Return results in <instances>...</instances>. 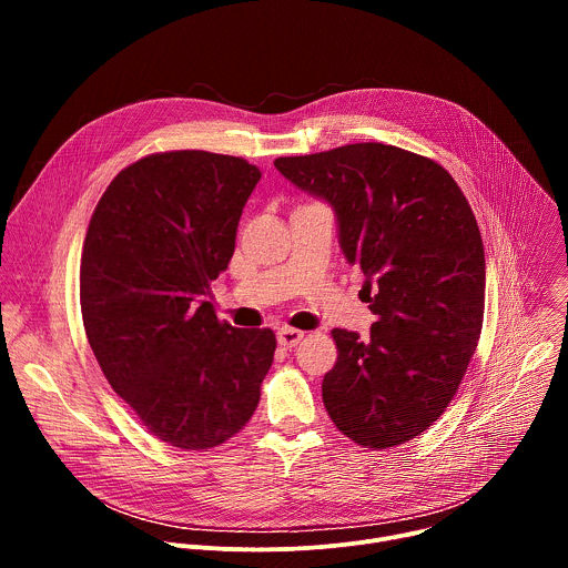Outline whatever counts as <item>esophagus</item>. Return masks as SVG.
Segmentation results:
<instances>
[{
  "mask_svg": "<svg viewBox=\"0 0 568 568\" xmlns=\"http://www.w3.org/2000/svg\"><path fill=\"white\" fill-rule=\"evenodd\" d=\"M276 337H278V344H281L283 348H294V346L303 339V333L296 331V328H287V326H285V328L278 331Z\"/></svg>",
  "mask_w": 568,
  "mask_h": 568,
  "instance_id": "obj_1",
  "label": "esophagus"
}]
</instances>
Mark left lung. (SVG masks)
I'll list each match as a JSON object with an SVG mask.
<instances>
[{
  "mask_svg": "<svg viewBox=\"0 0 568 568\" xmlns=\"http://www.w3.org/2000/svg\"><path fill=\"white\" fill-rule=\"evenodd\" d=\"M274 166L339 222V245L366 278L371 337L333 331L337 362L323 377L335 427L368 449L429 429L467 371L485 307V254L469 202L434 159L384 143H351Z\"/></svg>",
  "mask_w": 568,
  "mask_h": 568,
  "instance_id": "left-lung-1",
  "label": "left lung"
}]
</instances>
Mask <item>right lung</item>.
I'll use <instances>...</instances> for the list:
<instances>
[{
  "label": "right lung",
  "instance_id": "1",
  "mask_svg": "<svg viewBox=\"0 0 568 568\" xmlns=\"http://www.w3.org/2000/svg\"><path fill=\"white\" fill-rule=\"evenodd\" d=\"M258 180L242 156L154 152L110 182L90 220L88 342L141 425L180 449L217 447L245 427L274 362L270 328H233L206 301Z\"/></svg>",
  "mask_w": 568,
  "mask_h": 568
}]
</instances>
